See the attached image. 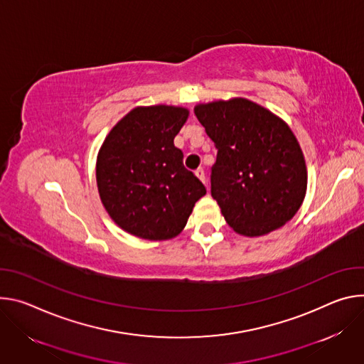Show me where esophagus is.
<instances>
[{
	"label": "esophagus",
	"mask_w": 364,
	"mask_h": 364,
	"mask_svg": "<svg viewBox=\"0 0 364 364\" xmlns=\"http://www.w3.org/2000/svg\"><path fill=\"white\" fill-rule=\"evenodd\" d=\"M195 175H196V178L203 182L207 188H208V183H207V176H205V172H204V169H196L195 171Z\"/></svg>",
	"instance_id": "obj_1"
}]
</instances>
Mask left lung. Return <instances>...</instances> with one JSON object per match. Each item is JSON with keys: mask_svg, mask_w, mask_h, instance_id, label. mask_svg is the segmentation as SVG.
<instances>
[{"mask_svg": "<svg viewBox=\"0 0 364 364\" xmlns=\"http://www.w3.org/2000/svg\"><path fill=\"white\" fill-rule=\"evenodd\" d=\"M193 111L218 149L211 195L227 224L237 234L260 237L292 220L308 173L285 121L246 98L198 104Z\"/></svg>", "mask_w": 364, "mask_h": 364, "instance_id": "obj_1", "label": "left lung"}]
</instances>
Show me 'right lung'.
Masks as SVG:
<instances>
[{"mask_svg": "<svg viewBox=\"0 0 364 364\" xmlns=\"http://www.w3.org/2000/svg\"><path fill=\"white\" fill-rule=\"evenodd\" d=\"M188 115L185 107H136L111 129L98 151L101 203L132 235L151 241L176 237L207 193L173 144Z\"/></svg>", "mask_w": 364, "mask_h": 364, "instance_id": "obj_1", "label": "right lung"}]
</instances>
